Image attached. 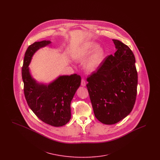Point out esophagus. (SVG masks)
I'll return each mask as SVG.
<instances>
[{
    "label": "esophagus",
    "mask_w": 160,
    "mask_h": 160,
    "mask_svg": "<svg viewBox=\"0 0 160 160\" xmlns=\"http://www.w3.org/2000/svg\"><path fill=\"white\" fill-rule=\"evenodd\" d=\"M86 81L84 80V78H82V81H81V85L82 86H86Z\"/></svg>",
    "instance_id": "obj_1"
}]
</instances>
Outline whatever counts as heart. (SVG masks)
<instances>
[{
	"instance_id": "obj_1",
	"label": "heart",
	"mask_w": 160,
	"mask_h": 160,
	"mask_svg": "<svg viewBox=\"0 0 160 160\" xmlns=\"http://www.w3.org/2000/svg\"><path fill=\"white\" fill-rule=\"evenodd\" d=\"M98 45L95 42L89 41L84 43L78 49L76 54L77 60L83 62L90 58L84 64V68L89 72L95 71L99 68L102 61L103 60L104 52L102 48H98Z\"/></svg>"
}]
</instances>
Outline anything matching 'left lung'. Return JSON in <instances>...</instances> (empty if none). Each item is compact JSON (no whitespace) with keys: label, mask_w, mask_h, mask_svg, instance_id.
I'll list each match as a JSON object with an SVG mask.
<instances>
[{"label":"left lung","mask_w":160,"mask_h":160,"mask_svg":"<svg viewBox=\"0 0 160 160\" xmlns=\"http://www.w3.org/2000/svg\"><path fill=\"white\" fill-rule=\"evenodd\" d=\"M117 51L106 58L87 78L86 84L96 118L112 125L132 111L138 82L134 55L121 41L113 39Z\"/></svg>","instance_id":"obj_1"}]
</instances>
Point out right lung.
I'll return each mask as SVG.
<instances>
[{
	"mask_svg": "<svg viewBox=\"0 0 160 160\" xmlns=\"http://www.w3.org/2000/svg\"><path fill=\"white\" fill-rule=\"evenodd\" d=\"M50 43L46 40L35 42L26 50L22 72L24 93L28 106L40 120L61 127L71 119V102L80 85L81 77L76 74L62 76L48 85L38 83L32 77L28 67L33 55Z\"/></svg>",
	"mask_w": 160,
	"mask_h": 160,
	"instance_id": "right-lung-1",
	"label": "right lung"
}]
</instances>
